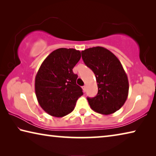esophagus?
Returning <instances> with one entry per match:
<instances>
[{
  "mask_svg": "<svg viewBox=\"0 0 156 156\" xmlns=\"http://www.w3.org/2000/svg\"><path fill=\"white\" fill-rule=\"evenodd\" d=\"M83 90L84 92H85L87 91V87L85 85L83 87Z\"/></svg>",
  "mask_w": 156,
  "mask_h": 156,
  "instance_id": "obj_1",
  "label": "esophagus"
}]
</instances>
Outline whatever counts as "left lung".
<instances>
[{
    "label": "left lung",
    "mask_w": 156,
    "mask_h": 156,
    "mask_svg": "<svg viewBox=\"0 0 156 156\" xmlns=\"http://www.w3.org/2000/svg\"><path fill=\"white\" fill-rule=\"evenodd\" d=\"M85 65L96 76L98 91L94 98H87L91 109L103 115L119 110L129 94L127 75L120 60L109 50L95 47L81 51Z\"/></svg>",
    "instance_id": "8db88e82"
}]
</instances>
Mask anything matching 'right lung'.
<instances>
[{
    "instance_id": "add662e5",
    "label": "right lung",
    "mask_w": 156,
    "mask_h": 156,
    "mask_svg": "<svg viewBox=\"0 0 156 156\" xmlns=\"http://www.w3.org/2000/svg\"><path fill=\"white\" fill-rule=\"evenodd\" d=\"M80 58L79 50L60 48L41 64L35 78V92L39 105L49 115L60 118L69 114L83 96L76 84L78 75L72 70Z\"/></svg>"
}]
</instances>
